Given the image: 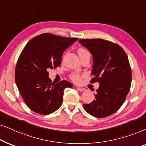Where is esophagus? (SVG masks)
Returning a JSON list of instances; mask_svg holds the SVG:
<instances>
[{"instance_id":"1","label":"esophagus","mask_w":146,"mask_h":146,"mask_svg":"<svg viewBox=\"0 0 146 146\" xmlns=\"http://www.w3.org/2000/svg\"><path fill=\"white\" fill-rule=\"evenodd\" d=\"M77 90L80 91H84L86 90V89H85V88H84V87H77Z\"/></svg>"}]
</instances>
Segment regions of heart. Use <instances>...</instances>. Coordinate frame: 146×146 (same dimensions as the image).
<instances>
[{"label":"heart","instance_id":"b5f03b06","mask_svg":"<svg viewBox=\"0 0 146 146\" xmlns=\"http://www.w3.org/2000/svg\"><path fill=\"white\" fill-rule=\"evenodd\" d=\"M78 54L79 57L81 58L83 57V56L88 55L89 53L88 50L85 49V48H80L78 49ZM89 55H90V54H89ZM83 76H84V75L81 74V73H73L71 75H70V79H71V80L73 81V82L77 83V84H79V83H81V81H82V78Z\"/></svg>","mask_w":146,"mask_h":146}]
</instances>
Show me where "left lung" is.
<instances>
[{"instance_id": "8db88e82", "label": "left lung", "mask_w": 146, "mask_h": 146, "mask_svg": "<svg viewBox=\"0 0 146 146\" xmlns=\"http://www.w3.org/2000/svg\"><path fill=\"white\" fill-rule=\"evenodd\" d=\"M93 56L91 83L99 82L96 99L83 104L88 113L96 117L115 113L125 102L131 87V70L125 52L121 46L102 38L80 39Z\"/></svg>"}]
</instances>
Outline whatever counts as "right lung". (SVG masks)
<instances>
[{
	"label": "right lung",
	"mask_w": 146,
	"mask_h": 146,
	"mask_svg": "<svg viewBox=\"0 0 146 146\" xmlns=\"http://www.w3.org/2000/svg\"><path fill=\"white\" fill-rule=\"evenodd\" d=\"M43 33L29 40L15 68V82L25 104L36 113L48 115L63 103L64 90L72 88L67 81L52 83L48 71L59 67L63 52L78 40Z\"/></svg>",
	"instance_id": "1"
}]
</instances>
